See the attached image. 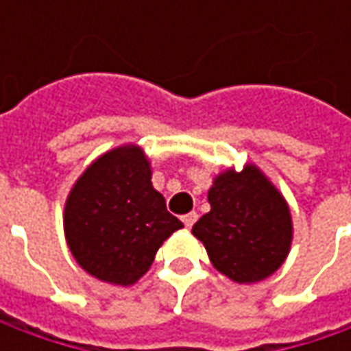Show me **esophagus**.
Here are the masks:
<instances>
[{
  "instance_id": "obj_1",
  "label": "esophagus",
  "mask_w": 351,
  "mask_h": 351,
  "mask_svg": "<svg viewBox=\"0 0 351 351\" xmlns=\"http://www.w3.org/2000/svg\"><path fill=\"white\" fill-rule=\"evenodd\" d=\"M197 217H199V215H197V213H187V215H183V217H182L183 224H185V226H187V228H191V226H193V224H195Z\"/></svg>"
}]
</instances>
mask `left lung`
<instances>
[{
    "label": "left lung",
    "instance_id": "left-lung-1",
    "mask_svg": "<svg viewBox=\"0 0 351 351\" xmlns=\"http://www.w3.org/2000/svg\"><path fill=\"white\" fill-rule=\"evenodd\" d=\"M210 210L193 224L210 263L236 283L269 277L285 262L293 240L287 201L256 166L226 169L209 189Z\"/></svg>",
    "mask_w": 351,
    "mask_h": 351
}]
</instances>
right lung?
I'll return each mask as SVG.
<instances>
[{"instance_id": "add662e5", "label": "right lung", "mask_w": 351, "mask_h": 351, "mask_svg": "<svg viewBox=\"0 0 351 351\" xmlns=\"http://www.w3.org/2000/svg\"><path fill=\"white\" fill-rule=\"evenodd\" d=\"M150 180L142 148L127 144L99 156L74 183L64 207V232L89 276L113 285L136 283L164 240L183 226Z\"/></svg>"}]
</instances>
